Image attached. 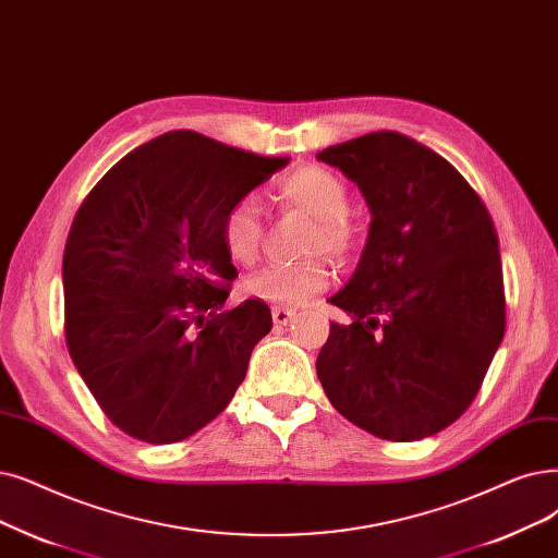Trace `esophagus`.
<instances>
[{"label": "esophagus", "mask_w": 558, "mask_h": 558, "mask_svg": "<svg viewBox=\"0 0 558 558\" xmlns=\"http://www.w3.org/2000/svg\"><path fill=\"white\" fill-rule=\"evenodd\" d=\"M294 314H296V310L287 307V305H276V307L271 310V317H274V324H276V326H287L289 322L294 319Z\"/></svg>", "instance_id": "34e87169"}]
</instances>
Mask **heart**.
Listing matches in <instances>:
<instances>
[{
  "label": "heart",
  "instance_id": "b5f03b06",
  "mask_svg": "<svg viewBox=\"0 0 558 558\" xmlns=\"http://www.w3.org/2000/svg\"><path fill=\"white\" fill-rule=\"evenodd\" d=\"M274 198L282 209H294L312 219L305 234V253L344 257L355 244V228L347 216V189L322 166H301L282 175L274 186ZM264 223L255 201H239L223 219V246L232 262L248 266L257 259ZM332 269L326 257H310L289 264H266L244 280V292L253 299L299 305L324 292Z\"/></svg>",
  "mask_w": 558,
  "mask_h": 558
}]
</instances>
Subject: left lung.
<instances>
[{"label": "left lung", "mask_w": 558, "mask_h": 558, "mask_svg": "<svg viewBox=\"0 0 558 558\" xmlns=\"http://www.w3.org/2000/svg\"><path fill=\"white\" fill-rule=\"evenodd\" d=\"M319 159L372 209L365 251L328 299L317 376L335 410L380 440L428 438L465 413L506 330L499 236L456 168L415 138L372 132Z\"/></svg>", "instance_id": "left-lung-1"}]
</instances>
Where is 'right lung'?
<instances>
[{"mask_svg":"<svg viewBox=\"0 0 558 558\" xmlns=\"http://www.w3.org/2000/svg\"><path fill=\"white\" fill-rule=\"evenodd\" d=\"M178 130L138 145L90 189L63 251L65 344L102 413L150 445L219 417L271 310H223L236 269L226 214L282 168Z\"/></svg>","mask_w":558,"mask_h":558,"instance_id":"add662e5","label":"right lung"}]
</instances>
